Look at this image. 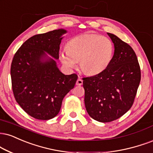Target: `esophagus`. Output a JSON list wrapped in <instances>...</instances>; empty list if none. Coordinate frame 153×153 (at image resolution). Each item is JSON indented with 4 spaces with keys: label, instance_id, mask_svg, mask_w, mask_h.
Returning <instances> with one entry per match:
<instances>
[{
    "label": "esophagus",
    "instance_id": "obj_1",
    "mask_svg": "<svg viewBox=\"0 0 153 153\" xmlns=\"http://www.w3.org/2000/svg\"><path fill=\"white\" fill-rule=\"evenodd\" d=\"M82 84V79L80 78V77L79 76L78 80H77V81H76V85H81Z\"/></svg>",
    "mask_w": 153,
    "mask_h": 153
}]
</instances>
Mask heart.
<instances>
[{
	"label": "heart",
	"instance_id": "b5f03b06",
	"mask_svg": "<svg viewBox=\"0 0 153 153\" xmlns=\"http://www.w3.org/2000/svg\"><path fill=\"white\" fill-rule=\"evenodd\" d=\"M66 50L60 53V61L67 68L73 69L79 62L85 74L96 75L105 71L113 59L112 40L99 34H84L68 40Z\"/></svg>",
	"mask_w": 153,
	"mask_h": 153
}]
</instances>
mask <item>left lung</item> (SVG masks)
Here are the masks:
<instances>
[{
  "instance_id": "8db88e82",
  "label": "left lung",
  "mask_w": 153,
  "mask_h": 153,
  "mask_svg": "<svg viewBox=\"0 0 153 153\" xmlns=\"http://www.w3.org/2000/svg\"><path fill=\"white\" fill-rule=\"evenodd\" d=\"M108 35L115 47L111 62L98 74L82 78L86 110L101 123L115 120L130 109L141 79L133 49L114 34Z\"/></svg>"
}]
</instances>
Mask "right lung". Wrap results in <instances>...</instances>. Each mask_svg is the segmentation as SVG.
Listing matches in <instances>:
<instances>
[{
	"mask_svg": "<svg viewBox=\"0 0 153 153\" xmlns=\"http://www.w3.org/2000/svg\"><path fill=\"white\" fill-rule=\"evenodd\" d=\"M58 29L33 36L24 42L15 53L10 67L12 89L16 102L31 117L52 119L58 115L62 101L74 88L75 73L64 75L55 59L59 58L62 36Z\"/></svg>",
	"mask_w": 153,
	"mask_h": 153,
	"instance_id": "1",
	"label": "right lung"
}]
</instances>
